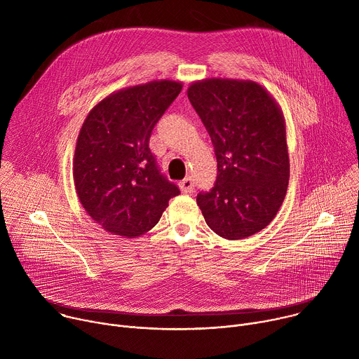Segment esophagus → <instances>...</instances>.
<instances>
[{"mask_svg":"<svg viewBox=\"0 0 359 359\" xmlns=\"http://www.w3.org/2000/svg\"><path fill=\"white\" fill-rule=\"evenodd\" d=\"M179 187L183 193H191L194 190V180L189 176L186 179H183L180 183H179Z\"/></svg>","mask_w":359,"mask_h":359,"instance_id":"1","label":"esophagus"}]
</instances>
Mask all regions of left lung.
Wrapping results in <instances>:
<instances>
[{
    "label": "left lung",
    "instance_id": "1",
    "mask_svg": "<svg viewBox=\"0 0 359 359\" xmlns=\"http://www.w3.org/2000/svg\"><path fill=\"white\" fill-rule=\"evenodd\" d=\"M187 96L217 159L215 186L196 198L204 220L229 240L263 230L281 208L290 179L280 108L252 81L206 79L190 85Z\"/></svg>",
    "mask_w": 359,
    "mask_h": 359
}]
</instances>
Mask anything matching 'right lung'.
I'll list each match as a JSON object with an SVG mask.
<instances>
[{
	"instance_id": "obj_1",
	"label": "right lung",
	"mask_w": 359,
	"mask_h": 359,
	"mask_svg": "<svg viewBox=\"0 0 359 359\" xmlns=\"http://www.w3.org/2000/svg\"><path fill=\"white\" fill-rule=\"evenodd\" d=\"M180 90L175 81L126 88L100 100L85 119L74 180L83 209L107 231L128 238L149 231L180 194L149 147L153 128Z\"/></svg>"
}]
</instances>
